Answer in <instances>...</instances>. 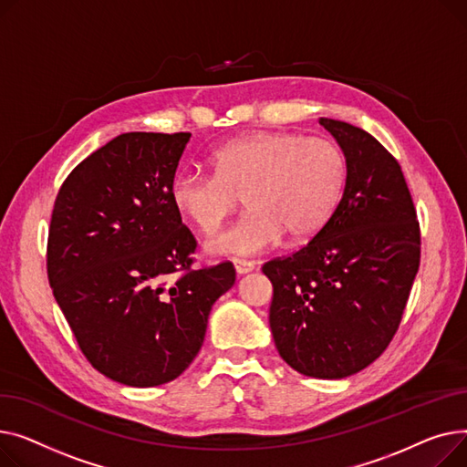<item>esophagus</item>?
<instances>
[{"label":"esophagus","mask_w":467,"mask_h":467,"mask_svg":"<svg viewBox=\"0 0 467 467\" xmlns=\"http://www.w3.org/2000/svg\"><path fill=\"white\" fill-rule=\"evenodd\" d=\"M234 265H235V271L239 273V275H244V273L254 269V262L244 260V258H234Z\"/></svg>","instance_id":"34e87169"}]
</instances>
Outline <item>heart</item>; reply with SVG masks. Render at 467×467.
Masks as SVG:
<instances>
[{
  "label": "heart",
  "mask_w": 467,
  "mask_h": 467,
  "mask_svg": "<svg viewBox=\"0 0 467 467\" xmlns=\"http://www.w3.org/2000/svg\"><path fill=\"white\" fill-rule=\"evenodd\" d=\"M213 173L179 171L170 186L177 213L211 235L243 202L251 211L209 243L213 253L256 254L283 235H315L336 211L345 181L343 149L326 137L264 131L230 141L211 154Z\"/></svg>",
  "instance_id": "obj_1"
}]
</instances>
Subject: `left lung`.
Masks as SVG:
<instances>
[{
  "label": "left lung",
  "mask_w": 467,
  "mask_h": 467,
  "mask_svg": "<svg viewBox=\"0 0 467 467\" xmlns=\"http://www.w3.org/2000/svg\"><path fill=\"white\" fill-rule=\"evenodd\" d=\"M318 122L345 152L343 196L307 244L262 271L281 358L307 377L343 379L394 339L420 265V224L398 160L360 128Z\"/></svg>",
  "instance_id": "8db88e82"
}]
</instances>
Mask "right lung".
I'll return each instance as SVG.
<instances>
[{"label":"right lung","instance_id":"add662e5","mask_svg":"<svg viewBox=\"0 0 467 467\" xmlns=\"http://www.w3.org/2000/svg\"><path fill=\"white\" fill-rule=\"evenodd\" d=\"M188 131H130L67 175L54 202L47 275L80 352L128 387L177 379L202 348L232 262L192 267L198 241L170 186Z\"/></svg>","mask_w":467,"mask_h":467}]
</instances>
